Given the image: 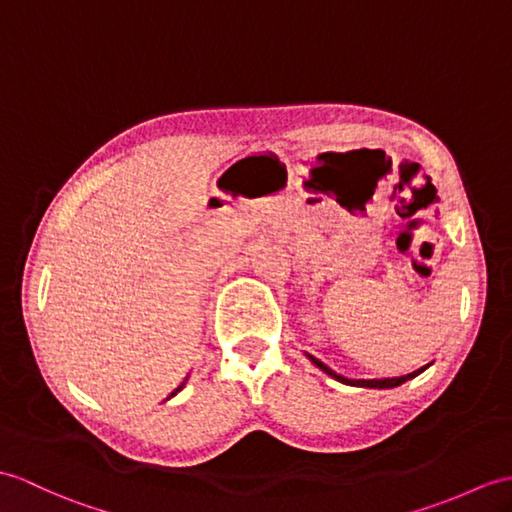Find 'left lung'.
Listing matches in <instances>:
<instances>
[{
	"label": "left lung",
	"mask_w": 512,
	"mask_h": 512,
	"mask_svg": "<svg viewBox=\"0 0 512 512\" xmlns=\"http://www.w3.org/2000/svg\"><path fill=\"white\" fill-rule=\"evenodd\" d=\"M307 358H310V360H312V364H316V366L320 368V371L327 373L329 377H334L336 382H342V384H347V386H360V388H395V386H401L403 382H408V379L417 377L419 373H423V371H425L427 366H430V364H425V366L417 368V371H414V373L401 375V377H386V379H349V377H342V375H338V373L331 371V368H329L327 364H323L320 360H316L314 355H307Z\"/></svg>",
	"instance_id": "left-lung-1"
}]
</instances>
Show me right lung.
Returning a JSON list of instances; mask_svg holds the SVG:
<instances>
[{"label": "right lung", "mask_w": 512, "mask_h": 512, "mask_svg": "<svg viewBox=\"0 0 512 512\" xmlns=\"http://www.w3.org/2000/svg\"><path fill=\"white\" fill-rule=\"evenodd\" d=\"M183 384H185V382H183ZM183 384H181V386H178V388H176V392H178V390H181V388H183ZM176 392H172V395H176Z\"/></svg>", "instance_id": "1"}]
</instances>
